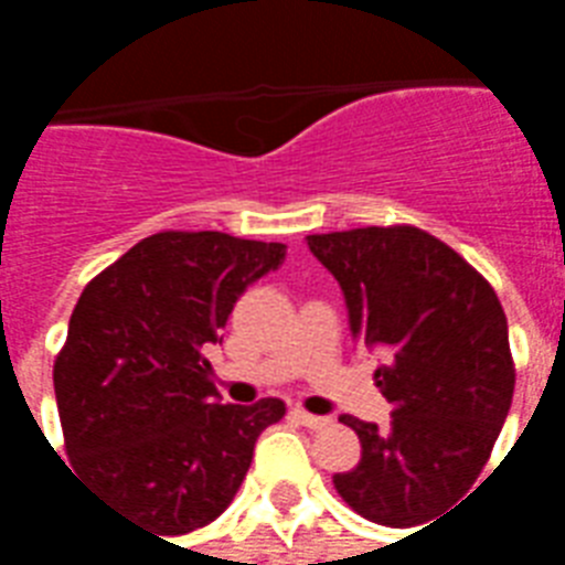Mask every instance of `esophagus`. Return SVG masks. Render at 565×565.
<instances>
[{"label":"esophagus","instance_id":"obj_1","mask_svg":"<svg viewBox=\"0 0 565 565\" xmlns=\"http://www.w3.org/2000/svg\"><path fill=\"white\" fill-rule=\"evenodd\" d=\"M294 417L302 426H308V429H323V426H330V417L308 415V412H302V408H294Z\"/></svg>","mask_w":565,"mask_h":565}]
</instances>
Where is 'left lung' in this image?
<instances>
[{
  "label": "left lung",
  "instance_id": "obj_1",
  "mask_svg": "<svg viewBox=\"0 0 565 565\" xmlns=\"http://www.w3.org/2000/svg\"><path fill=\"white\" fill-rule=\"evenodd\" d=\"M306 242L342 287L356 342L387 356L375 381L393 405L384 429L342 417L363 457L332 484L366 521H438L475 484L509 417L505 311L454 247L417 226H363Z\"/></svg>",
  "mask_w": 565,
  "mask_h": 565
}]
</instances>
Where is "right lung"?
<instances>
[{
    "label": "right lung",
    "mask_w": 565,
    "mask_h": 565,
    "mask_svg": "<svg viewBox=\"0 0 565 565\" xmlns=\"http://www.w3.org/2000/svg\"><path fill=\"white\" fill-rule=\"evenodd\" d=\"M281 242L157 233L96 275L68 320L54 393L72 466L150 535H184L233 502L281 399L223 405L205 348Z\"/></svg>",
    "instance_id": "add662e5"
}]
</instances>
